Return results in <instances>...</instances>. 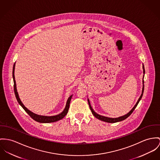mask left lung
<instances>
[{"mask_svg": "<svg viewBox=\"0 0 160 160\" xmlns=\"http://www.w3.org/2000/svg\"><path fill=\"white\" fill-rule=\"evenodd\" d=\"M142 69H143V78H142V93H141V96L139 97V99L138 100L136 103L135 105V106L133 107V108L127 114L123 115L122 116H121V117H119V118H108V117H105V116H101L100 114H98L97 112H96L94 110L92 109L91 104H90V102H89V100L88 98V104H89V108L91 111L92 114L96 118H98L99 120L100 121H104V122H108V123H115V122H120V121H122L125 120V119H127L128 116H130V115L133 112L134 110L135 109L136 107H137L138 103L139 102V101L141 100V99L142 97V95H143V92H144V74H145V69H144V64H142Z\"/></svg>", "mask_w": 160, "mask_h": 160, "instance_id": "obj_1", "label": "left lung"}]
</instances>
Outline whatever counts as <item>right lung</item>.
<instances>
[{"label":"right lung","instance_id":"1","mask_svg":"<svg viewBox=\"0 0 160 160\" xmlns=\"http://www.w3.org/2000/svg\"><path fill=\"white\" fill-rule=\"evenodd\" d=\"M14 69H15V62L13 65V68H12V78H13V82H14V94H15V96L16 98L17 99L18 103H19V105L24 108L27 113L33 119H34L35 121L40 122V123H50V122H54L58 121H60L68 113V110H69V105H70V102H71V100L72 97V95H71L67 100L66 102V107L64 109V110L62 111L61 113L55 115V116H41V115H38L37 114L33 112H32L31 111L28 110L24 105L22 103V102H21V99L19 97V94L18 92L17 91V88H16V80H15V77H14Z\"/></svg>","mask_w":160,"mask_h":160}]
</instances>
